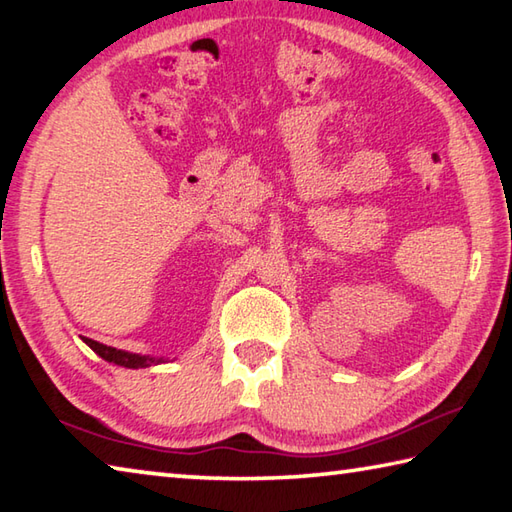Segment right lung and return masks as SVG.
<instances>
[{"label":"right lung","mask_w":512,"mask_h":512,"mask_svg":"<svg viewBox=\"0 0 512 512\" xmlns=\"http://www.w3.org/2000/svg\"><path fill=\"white\" fill-rule=\"evenodd\" d=\"M84 343L91 347V350L102 356L104 361L115 363V365H122V368H131V370H138V368H149V365H158V363H165V359H156V356H142V354H131V352H124V350H115L111 345H104L98 343L93 339H86L84 336Z\"/></svg>","instance_id":"1"}]
</instances>
